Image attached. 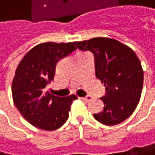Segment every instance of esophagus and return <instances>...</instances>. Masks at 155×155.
<instances>
[{"instance_id": "obj_1", "label": "esophagus", "mask_w": 155, "mask_h": 155, "mask_svg": "<svg viewBox=\"0 0 155 155\" xmlns=\"http://www.w3.org/2000/svg\"><path fill=\"white\" fill-rule=\"evenodd\" d=\"M80 98H82V99H84V100H85V101H89V100H91V99H92V97H91V96H86V97H80Z\"/></svg>"}]
</instances>
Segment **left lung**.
Here are the masks:
<instances>
[{
    "label": "left lung",
    "instance_id": "8db88e82",
    "mask_svg": "<svg viewBox=\"0 0 155 155\" xmlns=\"http://www.w3.org/2000/svg\"><path fill=\"white\" fill-rule=\"evenodd\" d=\"M74 44L80 50L93 53L96 76L106 87V95L100 97L103 110L94 118L106 126L127 119L140 102L143 86V70L135 52L119 41L105 37Z\"/></svg>",
    "mask_w": 155,
    "mask_h": 155
}]
</instances>
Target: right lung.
Masks as SVG:
<instances>
[{
	"mask_svg": "<svg viewBox=\"0 0 155 155\" xmlns=\"http://www.w3.org/2000/svg\"><path fill=\"white\" fill-rule=\"evenodd\" d=\"M76 49L73 43L40 44L19 62L12 84V96L21 115L33 127L53 131L69 118L75 95L60 97L50 94L46 86L54 80L58 62Z\"/></svg>",
	"mask_w": 155,
	"mask_h": 155,
	"instance_id": "1",
	"label": "right lung"
}]
</instances>
